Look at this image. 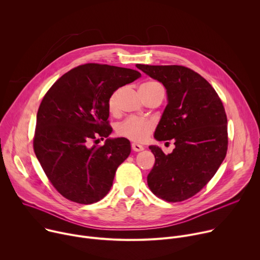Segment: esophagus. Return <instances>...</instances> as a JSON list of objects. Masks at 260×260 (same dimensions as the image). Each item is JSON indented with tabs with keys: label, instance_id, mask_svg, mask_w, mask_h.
Listing matches in <instances>:
<instances>
[{
	"label": "esophagus",
	"instance_id": "esophagus-1",
	"mask_svg": "<svg viewBox=\"0 0 260 260\" xmlns=\"http://www.w3.org/2000/svg\"><path fill=\"white\" fill-rule=\"evenodd\" d=\"M132 149H133L134 151H136V152H139V151L144 150V147H143L142 145H140V144L133 143V144H132Z\"/></svg>",
	"mask_w": 260,
	"mask_h": 260
}]
</instances>
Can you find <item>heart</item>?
<instances>
[{"instance_id": "b5f03b06", "label": "heart", "mask_w": 260, "mask_h": 260, "mask_svg": "<svg viewBox=\"0 0 260 260\" xmlns=\"http://www.w3.org/2000/svg\"><path fill=\"white\" fill-rule=\"evenodd\" d=\"M162 85L157 81H148L141 85L140 89L154 90L161 88ZM122 88L115 89L108 99V109L111 113H116L118 111V100ZM154 128V123L151 120L142 119L138 117H128L116 125V133L118 136L126 138L134 142H144L150 136Z\"/></svg>"}]
</instances>
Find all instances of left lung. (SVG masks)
I'll use <instances>...</instances> for the list:
<instances>
[{"mask_svg":"<svg viewBox=\"0 0 260 260\" xmlns=\"http://www.w3.org/2000/svg\"><path fill=\"white\" fill-rule=\"evenodd\" d=\"M167 88L169 103L155 131L158 141L174 140L166 155L157 146L147 177L150 190L159 199L177 203L200 192L226 156L228 118L219 95L199 73L184 66L137 64Z\"/></svg>","mask_w":260,"mask_h":260,"instance_id":"1","label":"left lung"}]
</instances>
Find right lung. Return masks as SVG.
Segmentation results:
<instances>
[{"instance_id":"1","label":"right lung","mask_w":260,"mask_h":260,"mask_svg":"<svg viewBox=\"0 0 260 260\" xmlns=\"http://www.w3.org/2000/svg\"><path fill=\"white\" fill-rule=\"evenodd\" d=\"M141 73L109 64L85 63L67 72L45 93L37 113L35 154L53 187L82 205L102 200L117 168L128 157L131 143L107 139L108 99Z\"/></svg>"}]
</instances>
